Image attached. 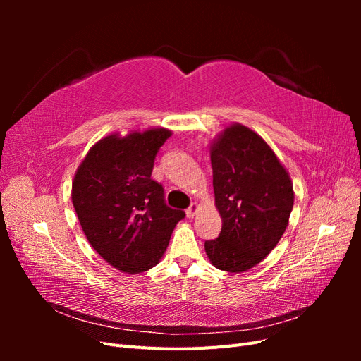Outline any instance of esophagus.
Instances as JSON below:
<instances>
[{"label": "esophagus", "instance_id": "1", "mask_svg": "<svg viewBox=\"0 0 361 361\" xmlns=\"http://www.w3.org/2000/svg\"><path fill=\"white\" fill-rule=\"evenodd\" d=\"M199 209H200V206H199L197 203H192V204L188 207V209H187V216H188V218H194L195 215H197Z\"/></svg>", "mask_w": 361, "mask_h": 361}]
</instances>
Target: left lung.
Masks as SVG:
<instances>
[{
    "label": "left lung",
    "instance_id": "8db88e82",
    "mask_svg": "<svg viewBox=\"0 0 361 361\" xmlns=\"http://www.w3.org/2000/svg\"><path fill=\"white\" fill-rule=\"evenodd\" d=\"M215 206L223 227L204 243L211 264L227 272L256 267L279 244L293 206L285 166L255 130L232 123L211 143Z\"/></svg>",
    "mask_w": 361,
    "mask_h": 361
}]
</instances>
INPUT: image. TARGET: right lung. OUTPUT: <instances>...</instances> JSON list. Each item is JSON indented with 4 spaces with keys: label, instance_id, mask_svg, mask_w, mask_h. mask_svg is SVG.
Returning <instances> with one entry per match:
<instances>
[{
    "label": "right lung",
    "instance_id": "right-lung-1",
    "mask_svg": "<svg viewBox=\"0 0 361 361\" xmlns=\"http://www.w3.org/2000/svg\"><path fill=\"white\" fill-rule=\"evenodd\" d=\"M167 128L110 134L87 152L72 182V203L87 241L106 264L138 274L166 253L173 228L185 216L164 202L150 178Z\"/></svg>",
    "mask_w": 361,
    "mask_h": 361
}]
</instances>
